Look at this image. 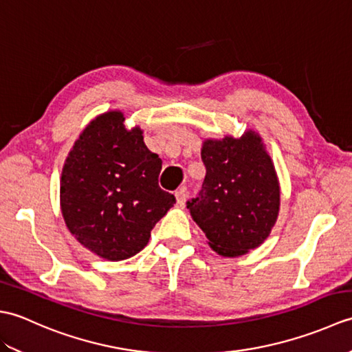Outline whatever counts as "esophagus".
I'll return each instance as SVG.
<instances>
[{
  "label": "esophagus",
  "instance_id": "obj_1",
  "mask_svg": "<svg viewBox=\"0 0 352 352\" xmlns=\"http://www.w3.org/2000/svg\"><path fill=\"white\" fill-rule=\"evenodd\" d=\"M175 199H177V206L178 207H184L186 199H188V193H186L184 189H180L175 192Z\"/></svg>",
  "mask_w": 352,
  "mask_h": 352
}]
</instances>
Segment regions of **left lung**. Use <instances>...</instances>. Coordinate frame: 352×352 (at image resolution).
<instances>
[{
  "instance_id": "left-lung-1",
  "label": "left lung",
  "mask_w": 352,
  "mask_h": 352,
  "mask_svg": "<svg viewBox=\"0 0 352 352\" xmlns=\"http://www.w3.org/2000/svg\"><path fill=\"white\" fill-rule=\"evenodd\" d=\"M203 190L188 203L208 246L222 257L256 250L271 234L280 212V182L260 134L206 139Z\"/></svg>"
}]
</instances>
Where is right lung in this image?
<instances>
[{
    "instance_id": "obj_1",
    "label": "right lung",
    "mask_w": 352,
    "mask_h": 352,
    "mask_svg": "<svg viewBox=\"0 0 352 352\" xmlns=\"http://www.w3.org/2000/svg\"><path fill=\"white\" fill-rule=\"evenodd\" d=\"M121 110L89 122L66 157L60 210L80 245L100 258L119 261L146 246L151 230L175 197L159 188L162 160L139 125L126 129Z\"/></svg>"
}]
</instances>
